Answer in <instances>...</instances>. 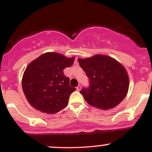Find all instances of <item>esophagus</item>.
<instances>
[{
    "label": "esophagus",
    "instance_id": "1",
    "mask_svg": "<svg viewBox=\"0 0 152 152\" xmlns=\"http://www.w3.org/2000/svg\"><path fill=\"white\" fill-rule=\"evenodd\" d=\"M81 85H78V86H77V87H76V89H77L78 91H80V90H81Z\"/></svg>",
    "mask_w": 152,
    "mask_h": 152
}]
</instances>
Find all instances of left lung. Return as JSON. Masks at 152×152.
<instances>
[{
  "mask_svg": "<svg viewBox=\"0 0 152 152\" xmlns=\"http://www.w3.org/2000/svg\"><path fill=\"white\" fill-rule=\"evenodd\" d=\"M78 62L89 80V87L80 92L88 104L108 110L124 100L128 92L129 77L122 64L103 55L79 58Z\"/></svg>",
  "mask_w": 152,
  "mask_h": 152,
  "instance_id": "obj_1",
  "label": "left lung"
}]
</instances>
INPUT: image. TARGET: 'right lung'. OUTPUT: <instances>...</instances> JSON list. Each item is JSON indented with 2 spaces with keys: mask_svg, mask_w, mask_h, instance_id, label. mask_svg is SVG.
<instances>
[{
  "mask_svg": "<svg viewBox=\"0 0 152 152\" xmlns=\"http://www.w3.org/2000/svg\"><path fill=\"white\" fill-rule=\"evenodd\" d=\"M74 57L56 52H47L32 61L22 76V86L29 103L36 110L55 114L68 103L69 95L76 88L69 84L63 70L71 67Z\"/></svg>",
  "mask_w": 152,
  "mask_h": 152,
  "instance_id": "obj_1",
  "label": "right lung"
}]
</instances>
